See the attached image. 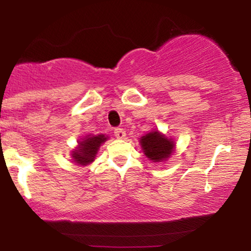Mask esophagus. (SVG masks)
I'll list each match as a JSON object with an SVG mask.
<instances>
[{
    "label": "esophagus",
    "instance_id": "obj_1",
    "mask_svg": "<svg viewBox=\"0 0 251 251\" xmlns=\"http://www.w3.org/2000/svg\"><path fill=\"white\" fill-rule=\"evenodd\" d=\"M114 135H116L118 139H124L126 135V132L123 128H116L114 129Z\"/></svg>",
    "mask_w": 251,
    "mask_h": 251
}]
</instances>
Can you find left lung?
<instances>
[{
    "mask_svg": "<svg viewBox=\"0 0 251 251\" xmlns=\"http://www.w3.org/2000/svg\"><path fill=\"white\" fill-rule=\"evenodd\" d=\"M144 153L153 163L164 162L172 154L175 143L158 131H152L140 138Z\"/></svg>",
    "mask_w": 251,
    "mask_h": 251,
    "instance_id": "left-lung-1",
    "label": "left lung"
}]
</instances>
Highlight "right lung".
Wrapping results in <instances>:
<instances>
[{"mask_svg":"<svg viewBox=\"0 0 251 251\" xmlns=\"http://www.w3.org/2000/svg\"><path fill=\"white\" fill-rule=\"evenodd\" d=\"M108 139L105 134L98 135H87L82 142H79L76 150H74L72 153L74 163L77 165H88L94 160L96 155L99 151V148L102 143Z\"/></svg>","mask_w":251,"mask_h":251,"instance_id":"1","label":"right lung"}]
</instances>
